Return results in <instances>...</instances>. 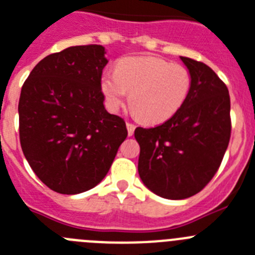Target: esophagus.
<instances>
[{"label":"esophagus","instance_id":"obj_1","mask_svg":"<svg viewBox=\"0 0 255 255\" xmlns=\"http://www.w3.org/2000/svg\"><path fill=\"white\" fill-rule=\"evenodd\" d=\"M134 128L136 126L132 125V123H127V130H128V136H132L133 133H134Z\"/></svg>","mask_w":255,"mask_h":255}]
</instances>
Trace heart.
Segmentation results:
<instances>
[{"label": "heart", "mask_w": 255, "mask_h": 255, "mask_svg": "<svg viewBox=\"0 0 255 255\" xmlns=\"http://www.w3.org/2000/svg\"><path fill=\"white\" fill-rule=\"evenodd\" d=\"M192 85L189 71L157 57H127L116 72L103 73L100 88L108 107L117 111L129 94V105L147 125L162 123L184 105Z\"/></svg>", "instance_id": "1"}]
</instances>
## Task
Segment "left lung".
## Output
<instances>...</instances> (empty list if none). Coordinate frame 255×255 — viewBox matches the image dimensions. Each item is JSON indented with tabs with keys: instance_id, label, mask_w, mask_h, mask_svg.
<instances>
[{
	"instance_id": "left-lung-1",
	"label": "left lung",
	"mask_w": 255,
	"mask_h": 255,
	"mask_svg": "<svg viewBox=\"0 0 255 255\" xmlns=\"http://www.w3.org/2000/svg\"><path fill=\"white\" fill-rule=\"evenodd\" d=\"M192 77L180 111L153 128L137 127L138 174L151 192L184 199L201 192L221 165L231 136L226 85L202 62L180 57Z\"/></svg>"
}]
</instances>
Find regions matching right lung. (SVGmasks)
Segmentation results:
<instances>
[{
  "label": "right lung",
  "mask_w": 255,
  "mask_h": 255,
  "mask_svg": "<svg viewBox=\"0 0 255 255\" xmlns=\"http://www.w3.org/2000/svg\"><path fill=\"white\" fill-rule=\"evenodd\" d=\"M103 45H76L43 58L21 88L22 152L40 180L61 194L99 184L127 137L125 119L105 111Z\"/></svg>",
  "instance_id": "add662e5"
}]
</instances>
